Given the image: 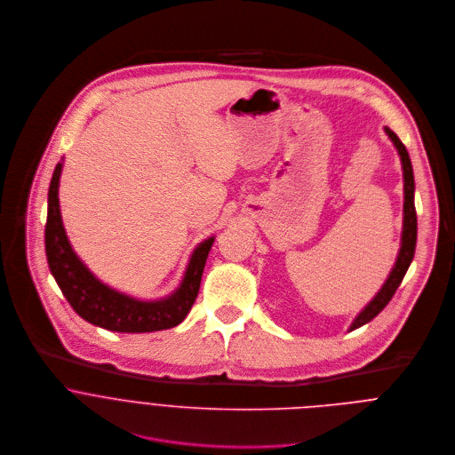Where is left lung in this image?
<instances>
[{
    "label": "left lung",
    "mask_w": 455,
    "mask_h": 455,
    "mask_svg": "<svg viewBox=\"0 0 455 455\" xmlns=\"http://www.w3.org/2000/svg\"><path fill=\"white\" fill-rule=\"evenodd\" d=\"M387 136L390 138V141L394 143L395 150L401 156V165H403V178H404V217H403V235H401V249L395 259V265L390 272V275L387 277L385 284L381 286V290L376 293V297L367 303L362 312L353 319L349 331L355 328L363 326L365 323H369L371 319H374L387 305L392 300V297L395 295L397 288L401 286L411 261L415 256V245H417V212H415V178H413V167H411V160L406 147L401 143V140L397 138V134L394 131H390L388 127H385Z\"/></svg>",
    "instance_id": "left-lung-1"
}]
</instances>
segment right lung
Returning a JSON list of instances; mask_svg holds the SVG:
<instances>
[{
    "instance_id": "right-lung-1",
    "label": "right lung",
    "mask_w": 455,
    "mask_h": 455,
    "mask_svg": "<svg viewBox=\"0 0 455 455\" xmlns=\"http://www.w3.org/2000/svg\"><path fill=\"white\" fill-rule=\"evenodd\" d=\"M63 164L58 162L47 194L45 254L52 277L72 308L88 323L122 333H145L180 324L199 293L208 252L215 236L201 242L187 265L180 286L158 300H140L99 281L74 252L63 228L58 187Z\"/></svg>"
}]
</instances>
